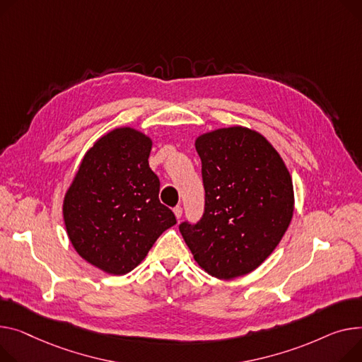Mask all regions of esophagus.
Returning a JSON list of instances; mask_svg holds the SVG:
<instances>
[{"mask_svg": "<svg viewBox=\"0 0 362 362\" xmlns=\"http://www.w3.org/2000/svg\"><path fill=\"white\" fill-rule=\"evenodd\" d=\"M173 212H175V215H176V218L180 220V216H182V214H183V208H182L180 205H177V206H175Z\"/></svg>", "mask_w": 362, "mask_h": 362, "instance_id": "obj_1", "label": "esophagus"}]
</instances>
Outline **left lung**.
<instances>
[{"label":"left lung","mask_w":362,"mask_h":362,"mask_svg":"<svg viewBox=\"0 0 362 362\" xmlns=\"http://www.w3.org/2000/svg\"><path fill=\"white\" fill-rule=\"evenodd\" d=\"M205 208L179 230L199 267L220 279L255 271L281 242L294 211L290 173L269 141L243 127L198 136Z\"/></svg>","instance_id":"obj_1"}]
</instances>
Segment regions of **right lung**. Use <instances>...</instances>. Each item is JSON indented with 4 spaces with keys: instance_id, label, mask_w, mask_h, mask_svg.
Wrapping results in <instances>:
<instances>
[{
    "instance_id": "obj_1",
    "label": "right lung",
    "mask_w": 362,
    "mask_h": 362,
    "mask_svg": "<svg viewBox=\"0 0 362 362\" xmlns=\"http://www.w3.org/2000/svg\"><path fill=\"white\" fill-rule=\"evenodd\" d=\"M151 139L117 128L86 153L64 198V221L77 253L112 275H125L147 256L163 231L176 224L158 199L150 168Z\"/></svg>"
}]
</instances>
